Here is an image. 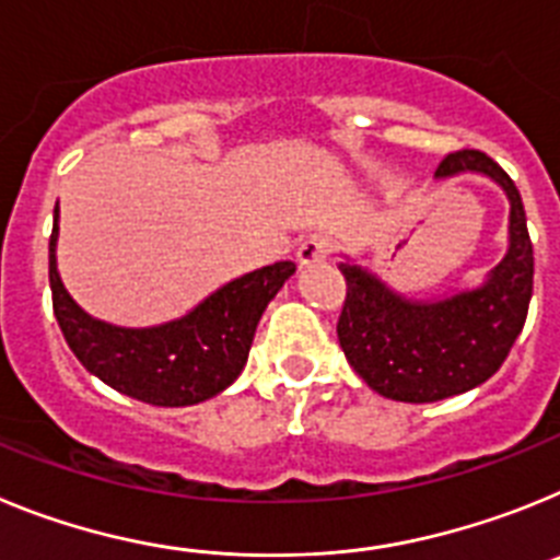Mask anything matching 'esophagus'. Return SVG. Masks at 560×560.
<instances>
[{"label":"esophagus","mask_w":560,"mask_h":560,"mask_svg":"<svg viewBox=\"0 0 560 560\" xmlns=\"http://www.w3.org/2000/svg\"><path fill=\"white\" fill-rule=\"evenodd\" d=\"M330 249H334V244H330L328 235H308L296 249V260H300V266L323 264V260H328Z\"/></svg>","instance_id":"34e87169"}]
</instances>
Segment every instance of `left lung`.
I'll list each match as a JSON object with an SVG mask.
<instances>
[{"mask_svg": "<svg viewBox=\"0 0 560 560\" xmlns=\"http://www.w3.org/2000/svg\"><path fill=\"white\" fill-rule=\"evenodd\" d=\"M482 173L511 201L508 252L477 289L443 300H409L373 271L341 260L348 283L341 305L339 345L350 368L384 398L432 404L468 393L491 378L522 334L533 296V244L522 196L482 151L448 153L438 179Z\"/></svg>", "mask_w": 560, "mask_h": 560, "instance_id": "1", "label": "left lung"}]
</instances>
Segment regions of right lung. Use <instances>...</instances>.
Listing matches in <instances>:
<instances>
[{
  "instance_id": "add662e5",
  "label": "right lung",
  "mask_w": 560,
  "mask_h": 560,
  "mask_svg": "<svg viewBox=\"0 0 560 560\" xmlns=\"http://www.w3.org/2000/svg\"><path fill=\"white\" fill-rule=\"evenodd\" d=\"M49 235V289L61 334L83 368L122 395L153 407H192L224 393L249 359L266 305L296 271L291 260L264 266L212 291L190 314L153 328H117L89 316L63 289Z\"/></svg>"
}]
</instances>
